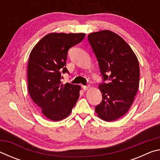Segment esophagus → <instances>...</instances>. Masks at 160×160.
Wrapping results in <instances>:
<instances>
[{"label": "esophagus", "instance_id": "esophagus-1", "mask_svg": "<svg viewBox=\"0 0 160 160\" xmlns=\"http://www.w3.org/2000/svg\"><path fill=\"white\" fill-rule=\"evenodd\" d=\"M82 88H83L84 90H88V89L90 88V85H84L82 87Z\"/></svg>", "mask_w": 160, "mask_h": 160}]
</instances>
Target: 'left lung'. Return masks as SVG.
<instances>
[{"instance_id": "obj_1", "label": "left lung", "mask_w": 160, "mask_h": 160, "mask_svg": "<svg viewBox=\"0 0 160 160\" xmlns=\"http://www.w3.org/2000/svg\"><path fill=\"white\" fill-rule=\"evenodd\" d=\"M88 41L98 61L104 81L99 89L102 101L95 107L99 117L113 121L122 117L133 102L139 87L138 60L130 46L109 30L93 32Z\"/></svg>"}]
</instances>
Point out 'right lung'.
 Returning <instances> with one entry per match:
<instances>
[{
    "instance_id": "add662e5",
    "label": "right lung",
    "mask_w": 160,
    "mask_h": 160,
    "mask_svg": "<svg viewBox=\"0 0 160 160\" xmlns=\"http://www.w3.org/2000/svg\"><path fill=\"white\" fill-rule=\"evenodd\" d=\"M85 34L50 33L35 45L29 54L28 91L35 104L46 117L53 121L66 118L80 96V86L61 82L68 51L79 44Z\"/></svg>"
}]
</instances>
